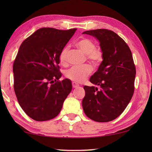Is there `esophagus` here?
I'll use <instances>...</instances> for the list:
<instances>
[{
  "label": "esophagus",
  "instance_id": "34e87169",
  "mask_svg": "<svg viewBox=\"0 0 152 152\" xmlns=\"http://www.w3.org/2000/svg\"><path fill=\"white\" fill-rule=\"evenodd\" d=\"M72 87H73V88H77V87L80 86V85H79L78 84H77V83H75V82H72Z\"/></svg>",
  "mask_w": 152,
  "mask_h": 152
}]
</instances>
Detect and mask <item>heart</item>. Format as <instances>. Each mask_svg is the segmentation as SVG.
Wrapping results in <instances>:
<instances>
[{"mask_svg": "<svg viewBox=\"0 0 152 152\" xmlns=\"http://www.w3.org/2000/svg\"><path fill=\"white\" fill-rule=\"evenodd\" d=\"M75 45L80 50L86 54L87 58L93 64H99L102 61V52L95 48V44L92 40L88 38H82L75 43ZM68 48L65 47L59 55V61L62 65L66 64V56ZM92 72V68L88 64L82 66H74L66 72V77L75 82H82Z\"/></svg>", "mask_w": 152, "mask_h": 152, "instance_id": "1", "label": "heart"}]
</instances>
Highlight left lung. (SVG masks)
I'll return each instance as SVG.
<instances>
[{
  "label": "left lung",
  "instance_id": "obj_1",
  "mask_svg": "<svg viewBox=\"0 0 152 152\" xmlns=\"http://www.w3.org/2000/svg\"><path fill=\"white\" fill-rule=\"evenodd\" d=\"M97 39L103 60L90 78L99 86H84L82 107L87 117L107 122L117 118L127 107L134 91L136 77L132 52L121 37L106 29L85 31Z\"/></svg>",
  "mask_w": 152,
  "mask_h": 152
}]
</instances>
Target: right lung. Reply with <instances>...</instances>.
Segmentation results:
<instances>
[{
    "label": "right lung",
    "mask_w": 152,
    "mask_h": 152,
    "mask_svg": "<svg viewBox=\"0 0 152 152\" xmlns=\"http://www.w3.org/2000/svg\"><path fill=\"white\" fill-rule=\"evenodd\" d=\"M76 30L40 28L19 48L13 64L14 91L22 109L36 121L55 118L72 90L68 79L59 81L58 64L60 53Z\"/></svg>",
    "instance_id": "right-lung-1"
}]
</instances>
